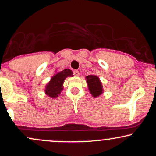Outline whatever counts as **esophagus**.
I'll return each instance as SVG.
<instances>
[{
  "label": "esophagus",
  "instance_id": "1",
  "mask_svg": "<svg viewBox=\"0 0 156 156\" xmlns=\"http://www.w3.org/2000/svg\"><path fill=\"white\" fill-rule=\"evenodd\" d=\"M73 73H74V75L76 76H79L80 73H79V71H78V70H74V71H73Z\"/></svg>",
  "mask_w": 156,
  "mask_h": 156
}]
</instances>
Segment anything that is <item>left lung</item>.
<instances>
[{"label":"left lung","instance_id":"left-lung-1","mask_svg":"<svg viewBox=\"0 0 156 156\" xmlns=\"http://www.w3.org/2000/svg\"><path fill=\"white\" fill-rule=\"evenodd\" d=\"M89 90L94 98L100 96L103 93V85L98 76L90 75L86 77Z\"/></svg>","mask_w":156,"mask_h":156}]
</instances>
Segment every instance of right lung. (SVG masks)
<instances>
[{
    "mask_svg": "<svg viewBox=\"0 0 156 156\" xmlns=\"http://www.w3.org/2000/svg\"><path fill=\"white\" fill-rule=\"evenodd\" d=\"M73 76V73L71 69H65L54 75L51 78V80L48 82L45 87L46 94L52 98L58 97L62 90H63V83L67 77Z\"/></svg>",
    "mask_w": 156,
    "mask_h": 156,
    "instance_id": "obj_1",
    "label": "right lung"
}]
</instances>
